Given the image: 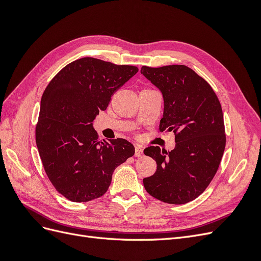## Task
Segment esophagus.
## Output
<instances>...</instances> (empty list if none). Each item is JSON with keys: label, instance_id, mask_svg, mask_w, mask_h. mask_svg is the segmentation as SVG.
<instances>
[{"label": "esophagus", "instance_id": "1", "mask_svg": "<svg viewBox=\"0 0 261 261\" xmlns=\"http://www.w3.org/2000/svg\"><path fill=\"white\" fill-rule=\"evenodd\" d=\"M135 155L136 156H141V155H143V148H141L139 145L135 146Z\"/></svg>", "mask_w": 261, "mask_h": 261}]
</instances>
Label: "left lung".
Here are the masks:
<instances>
[{
  "label": "left lung",
  "instance_id": "left-lung-1",
  "mask_svg": "<svg viewBox=\"0 0 261 261\" xmlns=\"http://www.w3.org/2000/svg\"><path fill=\"white\" fill-rule=\"evenodd\" d=\"M148 81L162 92L161 132L175 134V148L144 150L156 162L153 175L144 178L148 194L163 202L183 204L208 187L225 148L222 108L211 86L185 65L143 66Z\"/></svg>",
  "mask_w": 261,
  "mask_h": 261
}]
</instances>
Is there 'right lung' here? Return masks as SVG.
<instances>
[{
	"mask_svg": "<svg viewBox=\"0 0 261 261\" xmlns=\"http://www.w3.org/2000/svg\"><path fill=\"white\" fill-rule=\"evenodd\" d=\"M137 72L136 66L83 58L62 68L46 86L36 144L46 175L68 200L103 196L114 170L135 153L126 139L99 141L92 122Z\"/></svg>",
	"mask_w": 261,
	"mask_h": 261,
	"instance_id": "add662e5",
	"label": "right lung"
}]
</instances>
